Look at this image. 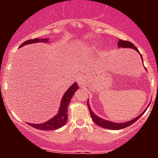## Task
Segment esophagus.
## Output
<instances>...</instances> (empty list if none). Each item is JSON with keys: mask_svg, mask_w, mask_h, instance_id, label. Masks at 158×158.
Here are the masks:
<instances>
[{"mask_svg": "<svg viewBox=\"0 0 158 158\" xmlns=\"http://www.w3.org/2000/svg\"><path fill=\"white\" fill-rule=\"evenodd\" d=\"M78 81H79L80 84H84L85 81V77H83V76H81V77H79V78H78Z\"/></svg>", "mask_w": 158, "mask_h": 158, "instance_id": "1", "label": "esophagus"}]
</instances>
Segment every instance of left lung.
I'll return each instance as SVG.
<instances>
[{
  "instance_id": "8db88e82",
  "label": "left lung",
  "mask_w": 158,
  "mask_h": 158,
  "mask_svg": "<svg viewBox=\"0 0 158 158\" xmlns=\"http://www.w3.org/2000/svg\"><path fill=\"white\" fill-rule=\"evenodd\" d=\"M118 47L119 48H131V49H133V50H136L137 52H139L138 49L136 48V47L135 46V44H132L131 42H130V41H124V40L119 39V41L118 42ZM140 57H141V59H143L142 55H140ZM88 108H89L90 114V116H91V117H92V119H93L94 122L96 124L98 125L99 126L102 127V128H108V129H111V130L122 129V128H126V127L131 126V125L133 124L134 123H135L136 121H137V119H138L143 114H144V112L146 111V110H145V111H143L142 114H139L138 117H136V118H135V119H133L131 121H128V122L123 123H112V122H110V121L105 120V119L99 118V117L96 116L95 114L92 112V110H91V109H90L88 102Z\"/></svg>"
}]
</instances>
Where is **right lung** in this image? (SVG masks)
I'll use <instances>...</instances> for the list:
<instances>
[{"label": "right lung", "mask_w": 158, "mask_h": 158, "mask_svg": "<svg viewBox=\"0 0 158 158\" xmlns=\"http://www.w3.org/2000/svg\"><path fill=\"white\" fill-rule=\"evenodd\" d=\"M48 39H34L27 40L24 41L23 44L20 45L19 48L23 47V45L32 44V43H37V42H47L48 41ZM79 89V86H78L77 83H74L71 85L69 89L65 92L64 95L63 96L62 99H61L60 108H59V113H58L53 118L50 119L48 122H45L42 124H31V123H28L30 126L33 127V128H37V129L44 130V131H50V130H55L58 128H61L63 126H64L65 123H67L68 120V106L70 103V99L73 96L74 93L76 90Z\"/></svg>", "instance_id": "obj_1"}]
</instances>
